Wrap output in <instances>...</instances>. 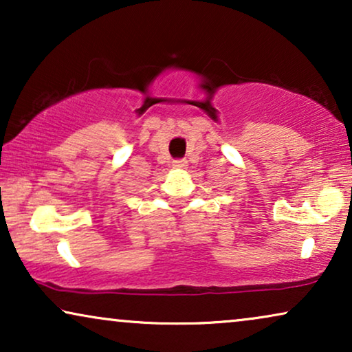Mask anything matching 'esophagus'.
I'll list each match as a JSON object with an SVG mask.
<instances>
[{"label": "esophagus", "mask_w": 352, "mask_h": 352, "mask_svg": "<svg viewBox=\"0 0 352 352\" xmlns=\"http://www.w3.org/2000/svg\"><path fill=\"white\" fill-rule=\"evenodd\" d=\"M173 166H175V168H186L187 162L186 160H175V162H173Z\"/></svg>", "instance_id": "34e87169"}]
</instances>
